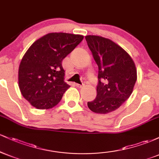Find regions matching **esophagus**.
Returning <instances> with one entry per match:
<instances>
[{
	"instance_id": "esophagus-1",
	"label": "esophagus",
	"mask_w": 159,
	"mask_h": 159,
	"mask_svg": "<svg viewBox=\"0 0 159 159\" xmlns=\"http://www.w3.org/2000/svg\"><path fill=\"white\" fill-rule=\"evenodd\" d=\"M76 86H77L78 87H79V88H81V87H84V84H76Z\"/></svg>"
}]
</instances>
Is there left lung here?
<instances>
[{
    "label": "left lung",
    "mask_w": 159,
    "mask_h": 159,
    "mask_svg": "<svg viewBox=\"0 0 159 159\" xmlns=\"http://www.w3.org/2000/svg\"><path fill=\"white\" fill-rule=\"evenodd\" d=\"M86 41L98 67L97 96L88 102L91 111L107 114L129 98L137 80V70L129 54L111 39L86 36Z\"/></svg>",
    "instance_id": "obj_1"
}]
</instances>
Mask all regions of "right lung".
<instances>
[{"label":"right lung","mask_w":159,"mask_h":159,"mask_svg":"<svg viewBox=\"0 0 159 159\" xmlns=\"http://www.w3.org/2000/svg\"><path fill=\"white\" fill-rule=\"evenodd\" d=\"M83 39L81 35L51 33L28 48L19 65V85L30 105L48 109L60 102L70 87L64 81L62 61Z\"/></svg>","instance_id":"obj_1"}]
</instances>
